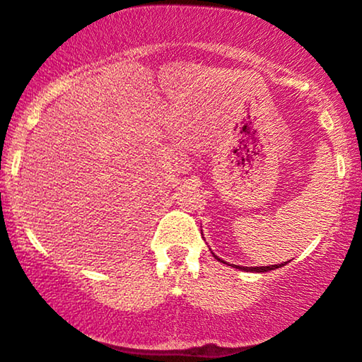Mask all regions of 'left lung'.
<instances>
[{
    "label": "left lung",
    "mask_w": 362,
    "mask_h": 362,
    "mask_svg": "<svg viewBox=\"0 0 362 362\" xmlns=\"http://www.w3.org/2000/svg\"><path fill=\"white\" fill-rule=\"evenodd\" d=\"M215 259H218L217 255H215ZM221 260V259H218ZM226 264V262H223ZM281 265H284V264H281ZM281 265H265V267H239V265H237V269H242V271H245V272H267V271H274V269H279L281 267Z\"/></svg>",
    "instance_id": "1"
}]
</instances>
